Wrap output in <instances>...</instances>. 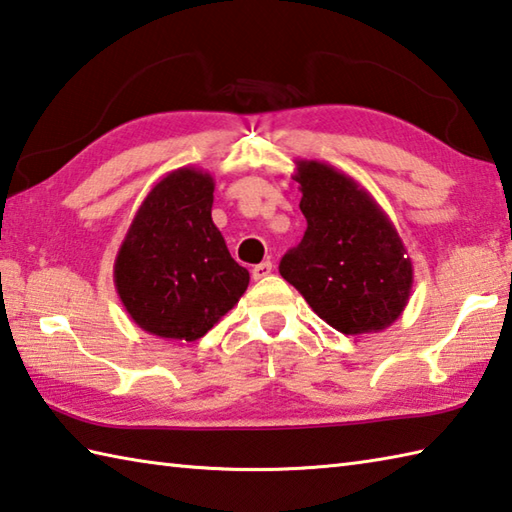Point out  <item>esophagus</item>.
Wrapping results in <instances>:
<instances>
[{
    "instance_id": "obj_1",
    "label": "esophagus",
    "mask_w": 512,
    "mask_h": 512,
    "mask_svg": "<svg viewBox=\"0 0 512 512\" xmlns=\"http://www.w3.org/2000/svg\"><path fill=\"white\" fill-rule=\"evenodd\" d=\"M270 270H273V264H270V262H262V264L253 266V279H264V277H268Z\"/></svg>"
}]
</instances>
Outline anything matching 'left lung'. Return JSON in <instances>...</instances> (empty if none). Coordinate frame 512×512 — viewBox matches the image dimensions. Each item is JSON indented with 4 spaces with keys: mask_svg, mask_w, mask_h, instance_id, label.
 <instances>
[{
    "mask_svg": "<svg viewBox=\"0 0 512 512\" xmlns=\"http://www.w3.org/2000/svg\"><path fill=\"white\" fill-rule=\"evenodd\" d=\"M295 164L308 226L279 273L339 333H379L404 313L413 288L402 237L353 177L317 159Z\"/></svg>",
    "mask_w": 512,
    "mask_h": 512,
    "instance_id": "left-lung-1",
    "label": "left lung"
}]
</instances>
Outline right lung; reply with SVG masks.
I'll list each match as a JSON object with an SVG mask.
<instances>
[{
    "label": "right lung",
    "instance_id": "obj_1",
    "mask_svg": "<svg viewBox=\"0 0 512 512\" xmlns=\"http://www.w3.org/2000/svg\"><path fill=\"white\" fill-rule=\"evenodd\" d=\"M215 179L186 166L159 179L137 208L115 257V288L146 333L195 342L239 297L250 275L213 224Z\"/></svg>",
    "mask_w": 512,
    "mask_h": 512
}]
</instances>
